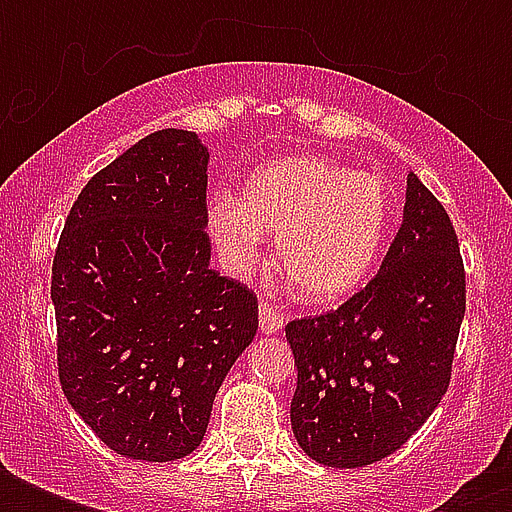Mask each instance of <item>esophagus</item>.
I'll return each instance as SVG.
<instances>
[{"label":"esophagus","mask_w":512,"mask_h":512,"mask_svg":"<svg viewBox=\"0 0 512 512\" xmlns=\"http://www.w3.org/2000/svg\"><path fill=\"white\" fill-rule=\"evenodd\" d=\"M257 316H260V332L263 335H276L281 327H284V319H281L279 313L273 311V305H268L263 300L260 308H257Z\"/></svg>","instance_id":"1"}]
</instances>
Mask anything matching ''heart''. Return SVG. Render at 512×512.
I'll return each mask as SVG.
<instances>
[{
  "instance_id": "heart-1",
  "label": "heart",
  "mask_w": 512,
  "mask_h": 512,
  "mask_svg": "<svg viewBox=\"0 0 512 512\" xmlns=\"http://www.w3.org/2000/svg\"><path fill=\"white\" fill-rule=\"evenodd\" d=\"M393 193L380 175L353 172L319 154L281 156L247 177L241 196L209 201L207 225L233 273L263 257L276 236L279 268L300 300L332 305L350 297L382 252Z\"/></svg>"
}]
</instances>
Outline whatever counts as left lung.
Segmentation results:
<instances>
[{"instance_id": "1", "label": "left lung", "mask_w": 512, "mask_h": 512, "mask_svg": "<svg viewBox=\"0 0 512 512\" xmlns=\"http://www.w3.org/2000/svg\"><path fill=\"white\" fill-rule=\"evenodd\" d=\"M465 319L454 225L414 172L380 271L332 313L287 324L292 433L311 460L364 468L409 441L441 404Z\"/></svg>"}]
</instances>
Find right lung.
Segmentation results:
<instances>
[{
    "label": "right lung",
    "mask_w": 512,
    "mask_h": 512,
    "mask_svg": "<svg viewBox=\"0 0 512 512\" xmlns=\"http://www.w3.org/2000/svg\"><path fill=\"white\" fill-rule=\"evenodd\" d=\"M209 151L159 130L84 185L52 260L68 404L122 457H188L257 332V297L209 268Z\"/></svg>",
    "instance_id": "1"
}]
</instances>
